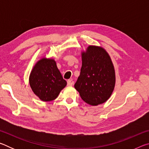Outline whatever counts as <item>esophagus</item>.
<instances>
[{"instance_id": "esophagus-1", "label": "esophagus", "mask_w": 149, "mask_h": 149, "mask_svg": "<svg viewBox=\"0 0 149 149\" xmlns=\"http://www.w3.org/2000/svg\"><path fill=\"white\" fill-rule=\"evenodd\" d=\"M67 84H68V86H72V85H74V81H73V80L69 79V80H68Z\"/></svg>"}]
</instances>
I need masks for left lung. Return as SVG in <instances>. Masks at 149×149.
<instances>
[{
    "label": "left lung",
    "instance_id": "1",
    "mask_svg": "<svg viewBox=\"0 0 149 149\" xmlns=\"http://www.w3.org/2000/svg\"><path fill=\"white\" fill-rule=\"evenodd\" d=\"M82 65L74 85L84 101L97 106L109 99L114 89L116 75L110 57L101 47L90 45L81 52Z\"/></svg>",
    "mask_w": 149,
    "mask_h": 149
}]
</instances>
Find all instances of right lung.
I'll list each match as a JSON object with an SVG mask.
<instances>
[{
  "mask_svg": "<svg viewBox=\"0 0 149 149\" xmlns=\"http://www.w3.org/2000/svg\"><path fill=\"white\" fill-rule=\"evenodd\" d=\"M29 81L33 92L45 102L56 99L67 85L55 60L47 58H42L35 64L30 73Z\"/></svg>",
  "mask_w": 149,
  "mask_h": 149,
  "instance_id": "obj_1",
  "label": "right lung"
}]
</instances>
